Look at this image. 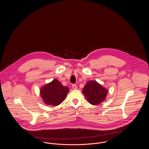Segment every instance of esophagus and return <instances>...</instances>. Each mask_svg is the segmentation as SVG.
<instances>
[{
  "instance_id": "esophagus-1",
  "label": "esophagus",
  "mask_w": 149,
  "mask_h": 149,
  "mask_svg": "<svg viewBox=\"0 0 149 149\" xmlns=\"http://www.w3.org/2000/svg\"><path fill=\"white\" fill-rule=\"evenodd\" d=\"M72 88L73 89H77V86L75 84L72 85Z\"/></svg>"
}]
</instances>
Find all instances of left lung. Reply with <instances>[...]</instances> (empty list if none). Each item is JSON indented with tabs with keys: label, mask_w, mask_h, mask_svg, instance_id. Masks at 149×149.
Instances as JSON below:
<instances>
[{
	"label": "left lung",
	"mask_w": 149,
	"mask_h": 149,
	"mask_svg": "<svg viewBox=\"0 0 149 149\" xmlns=\"http://www.w3.org/2000/svg\"><path fill=\"white\" fill-rule=\"evenodd\" d=\"M83 93L89 103L97 105L106 99L108 91L96 81L91 80L86 83Z\"/></svg>",
	"instance_id": "obj_1"
}]
</instances>
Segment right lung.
<instances>
[{
    "label": "right lung",
    "instance_id": "add662e5",
    "mask_svg": "<svg viewBox=\"0 0 149 149\" xmlns=\"http://www.w3.org/2000/svg\"><path fill=\"white\" fill-rule=\"evenodd\" d=\"M69 91L68 87L63 86L56 79L42 87L40 94L46 104L56 106L64 101Z\"/></svg>",
    "mask_w": 149,
    "mask_h": 149
}]
</instances>
